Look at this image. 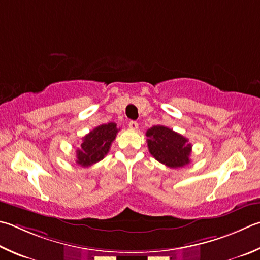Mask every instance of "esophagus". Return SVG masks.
<instances>
[{
	"label": "esophagus",
	"mask_w": 260,
	"mask_h": 260,
	"mask_svg": "<svg viewBox=\"0 0 260 260\" xmlns=\"http://www.w3.org/2000/svg\"><path fill=\"white\" fill-rule=\"evenodd\" d=\"M128 127H129V129H132V131H136L139 128V124L136 121L132 120V121L128 122Z\"/></svg>",
	"instance_id": "obj_1"
}]
</instances>
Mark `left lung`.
<instances>
[{"mask_svg": "<svg viewBox=\"0 0 260 260\" xmlns=\"http://www.w3.org/2000/svg\"><path fill=\"white\" fill-rule=\"evenodd\" d=\"M148 148L152 157L171 168L190 164L192 144L183 135L166 126H153L146 131Z\"/></svg>", "mask_w": 260, "mask_h": 260, "instance_id": "8db88e82", "label": "left lung"}]
</instances>
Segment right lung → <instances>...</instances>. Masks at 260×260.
I'll return each mask as SVG.
<instances>
[{
  "mask_svg": "<svg viewBox=\"0 0 260 260\" xmlns=\"http://www.w3.org/2000/svg\"><path fill=\"white\" fill-rule=\"evenodd\" d=\"M117 124H103L89 132L83 138L81 148L77 149L76 162L82 167H88L100 161L109 152L111 143L118 133Z\"/></svg>",
  "mask_w": 260,
  "mask_h": 260,
  "instance_id": "right-lung-1",
  "label": "right lung"
}]
</instances>
